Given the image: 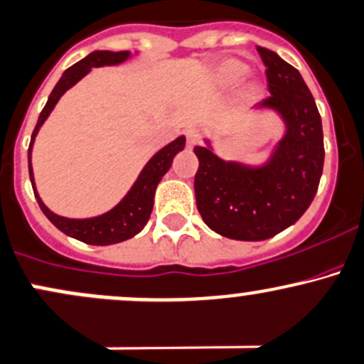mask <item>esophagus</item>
Instances as JSON below:
<instances>
[{"instance_id": "34e87169", "label": "esophagus", "mask_w": 364, "mask_h": 364, "mask_svg": "<svg viewBox=\"0 0 364 364\" xmlns=\"http://www.w3.org/2000/svg\"><path fill=\"white\" fill-rule=\"evenodd\" d=\"M186 134V141H188L190 146L197 145L198 141H200V129H197V127H188V129L185 131Z\"/></svg>"}]
</instances>
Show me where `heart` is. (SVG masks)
Listing matches in <instances>:
<instances>
[{"label":"heart","instance_id":"1","mask_svg":"<svg viewBox=\"0 0 364 364\" xmlns=\"http://www.w3.org/2000/svg\"><path fill=\"white\" fill-rule=\"evenodd\" d=\"M247 70L249 69H247L245 63L238 62V60H225V62L215 69V82L221 87H231L245 77ZM261 86L254 81L247 82L242 90V97L245 98L247 102H254V100L261 97Z\"/></svg>","mask_w":364,"mask_h":364}]
</instances>
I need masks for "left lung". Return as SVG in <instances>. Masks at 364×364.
Masks as SVG:
<instances>
[{
	"label": "left lung",
	"mask_w": 364,
	"mask_h": 364,
	"mask_svg": "<svg viewBox=\"0 0 364 364\" xmlns=\"http://www.w3.org/2000/svg\"><path fill=\"white\" fill-rule=\"evenodd\" d=\"M266 65L271 97L259 109L277 110L287 133L261 167L219 159L209 146H195L198 171L195 198L203 223L226 238L266 240L292 226L313 202L323 173L321 117L295 67L257 46Z\"/></svg>",
	"instance_id": "8db88e82"
}]
</instances>
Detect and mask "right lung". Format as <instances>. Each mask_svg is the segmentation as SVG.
I'll list each match as a JSON object with an SVG mask.
<instances>
[{
    "label": "right lung",
    "instance_id": "right-lung-1",
    "mask_svg": "<svg viewBox=\"0 0 364 364\" xmlns=\"http://www.w3.org/2000/svg\"><path fill=\"white\" fill-rule=\"evenodd\" d=\"M129 51H93V53H90L87 57L79 60L77 63L69 67V69L63 72V75L60 77L57 86L53 87V91H51L50 97H48L45 109L39 114L38 124H36L33 131V138H31L29 176L31 183H33L36 200H38L39 207H41V210L45 213L46 218L50 219L60 231H63V233L69 235V237L75 238V240L90 243V245H112V243L124 242L127 240V238H133L134 235H138L139 231L145 228V225L150 219L151 209H154L155 188H157V185L161 183L162 176L169 171L176 154H179V151L185 149L186 138H176L173 143H169V145L164 146L162 150H159L157 154L150 159L149 164L143 167L138 179L134 181L133 188L127 191L126 197H124L114 209L109 210V213L90 219L63 218V215L51 213L45 203H43L38 191H36L33 166H31V151H33V143L39 127L43 126V122L46 121L48 115L51 114V110L57 105L60 97H62L69 87L74 86L77 81H81L93 67L117 65V63H122L124 60L129 58Z\"/></svg>",
    "mask_w": 364,
    "mask_h": 364
}]
</instances>
